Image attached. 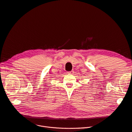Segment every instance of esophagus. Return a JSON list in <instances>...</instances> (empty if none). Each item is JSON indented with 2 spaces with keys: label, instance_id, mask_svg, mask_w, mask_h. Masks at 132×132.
Wrapping results in <instances>:
<instances>
[{
  "label": "esophagus",
  "instance_id": "1",
  "mask_svg": "<svg viewBox=\"0 0 132 132\" xmlns=\"http://www.w3.org/2000/svg\"><path fill=\"white\" fill-rule=\"evenodd\" d=\"M74 73V71H70V72H68V74H73Z\"/></svg>",
  "mask_w": 132,
  "mask_h": 132
}]
</instances>
